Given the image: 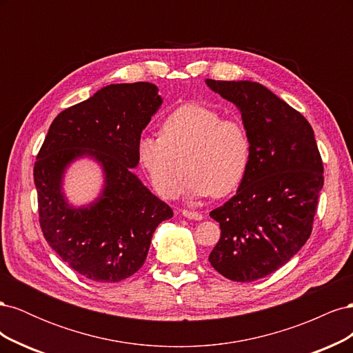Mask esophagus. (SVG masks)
Segmentation results:
<instances>
[{"mask_svg":"<svg viewBox=\"0 0 353 353\" xmlns=\"http://www.w3.org/2000/svg\"><path fill=\"white\" fill-rule=\"evenodd\" d=\"M181 215H183L184 218L187 219H194V221H201L203 219V215L200 212H194V210H181Z\"/></svg>","mask_w":353,"mask_h":353,"instance_id":"34e87169","label":"esophagus"}]
</instances>
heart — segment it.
<instances>
[{
    "mask_svg": "<svg viewBox=\"0 0 353 353\" xmlns=\"http://www.w3.org/2000/svg\"><path fill=\"white\" fill-rule=\"evenodd\" d=\"M138 160L160 197L175 199L179 194L184 168L188 197H221L241 183L250 160V140L240 122L223 119L216 110L191 103L166 117L159 138H141Z\"/></svg>",
    "mask_w": 353,
    "mask_h": 353,
    "instance_id": "heart-1",
    "label": "heart"
}]
</instances>
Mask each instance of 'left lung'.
Returning <instances> with one entry per match:
<instances>
[{
    "mask_svg": "<svg viewBox=\"0 0 353 353\" xmlns=\"http://www.w3.org/2000/svg\"><path fill=\"white\" fill-rule=\"evenodd\" d=\"M208 87L237 105L250 140V160L236 196L210 212L221 237L209 262L231 281L272 274L312 232L324 166L312 126L263 85L213 81Z\"/></svg>",
    "mask_w": 353,
    "mask_h": 353,
    "instance_id": "8db88e82",
    "label": "left lung"
}]
</instances>
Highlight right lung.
Masks as SVG:
<instances>
[{"instance_id": "right-lung-1", "label": "right lung", "mask_w": 353, "mask_h": 353, "mask_svg": "<svg viewBox=\"0 0 353 353\" xmlns=\"http://www.w3.org/2000/svg\"><path fill=\"white\" fill-rule=\"evenodd\" d=\"M160 104L154 83L108 85L59 113L37 156L34 181L42 234L85 279H130L145 262L159 223L174 216L132 172L140 162L141 132ZM83 155L101 163L105 187L91 205L73 208L62 193V176Z\"/></svg>"}]
</instances>
